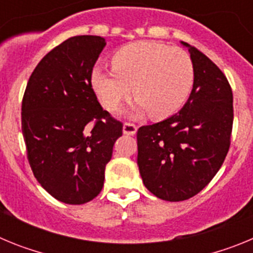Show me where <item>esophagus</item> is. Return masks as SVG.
<instances>
[{"label":"esophagus","mask_w":253,"mask_h":253,"mask_svg":"<svg viewBox=\"0 0 253 253\" xmlns=\"http://www.w3.org/2000/svg\"><path fill=\"white\" fill-rule=\"evenodd\" d=\"M137 125L133 124V123H125L123 125V131H124V134H128V135H134L137 133Z\"/></svg>","instance_id":"34e87169"}]
</instances>
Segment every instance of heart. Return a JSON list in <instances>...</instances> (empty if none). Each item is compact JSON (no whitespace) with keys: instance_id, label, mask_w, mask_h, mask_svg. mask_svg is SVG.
Here are the masks:
<instances>
[{"instance_id":"heart-1","label":"heart","mask_w":253,"mask_h":253,"mask_svg":"<svg viewBox=\"0 0 253 253\" xmlns=\"http://www.w3.org/2000/svg\"><path fill=\"white\" fill-rule=\"evenodd\" d=\"M111 64L114 71L95 68L91 75L93 91L110 111L133 91L137 102L131 116L148 113L152 119H166L180 110L193 90V60L177 46L135 42L118 49Z\"/></svg>"}]
</instances>
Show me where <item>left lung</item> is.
Listing matches in <instances>:
<instances>
[{
	"label": "left lung",
	"mask_w": 253,
	"mask_h": 253,
	"mask_svg": "<svg viewBox=\"0 0 253 253\" xmlns=\"http://www.w3.org/2000/svg\"><path fill=\"white\" fill-rule=\"evenodd\" d=\"M193 91L185 106L163 122L138 129L143 184L157 198L182 202L200 193L222 167L231 146L233 95L224 73L195 46Z\"/></svg>",
	"instance_id": "1"
}]
</instances>
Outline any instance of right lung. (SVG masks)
<instances>
[{"mask_svg":"<svg viewBox=\"0 0 253 253\" xmlns=\"http://www.w3.org/2000/svg\"><path fill=\"white\" fill-rule=\"evenodd\" d=\"M105 45L96 35L64 40L35 67L22 97L21 129L33 173L66 204L99 195L123 134V123L102 109L91 84Z\"/></svg>","mask_w":253,"mask_h":253,"instance_id":"right-lung-1","label":"right lung"}]
</instances>
